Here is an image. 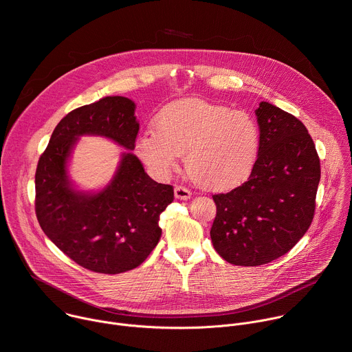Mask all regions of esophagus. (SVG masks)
I'll use <instances>...</instances> for the list:
<instances>
[{
  "instance_id": "1",
  "label": "esophagus",
  "mask_w": 352,
  "mask_h": 352,
  "mask_svg": "<svg viewBox=\"0 0 352 352\" xmlns=\"http://www.w3.org/2000/svg\"><path fill=\"white\" fill-rule=\"evenodd\" d=\"M174 195H175V197L179 199V200H188V199H190L192 192H190L188 188H185V186L177 185V186L174 188Z\"/></svg>"
}]
</instances>
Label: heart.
<instances>
[{"mask_svg":"<svg viewBox=\"0 0 352 352\" xmlns=\"http://www.w3.org/2000/svg\"><path fill=\"white\" fill-rule=\"evenodd\" d=\"M153 128L135 140V153L148 171L167 178L185 155L190 178L210 190L243 182L261 152V126L254 116L199 98L167 104Z\"/></svg>","mask_w":352,"mask_h":352,"instance_id":"b5f03b06","label":"heart"}]
</instances>
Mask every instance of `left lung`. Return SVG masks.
I'll return each instance as SVG.
<instances>
[{
    "instance_id": "left-lung-1",
    "label": "left lung",
    "mask_w": 352,
    "mask_h": 352,
    "mask_svg": "<svg viewBox=\"0 0 352 352\" xmlns=\"http://www.w3.org/2000/svg\"><path fill=\"white\" fill-rule=\"evenodd\" d=\"M255 114L261 152L252 173L235 189L213 195L212 243L236 266L269 263L305 235L320 181V160L305 125L267 102Z\"/></svg>"
}]
</instances>
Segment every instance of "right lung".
I'll return each mask as SVG.
<instances>
[{"label":"right lung","instance_id":"right-lung-1","mask_svg":"<svg viewBox=\"0 0 352 352\" xmlns=\"http://www.w3.org/2000/svg\"><path fill=\"white\" fill-rule=\"evenodd\" d=\"M136 104L107 96L67 114L36 170V216L44 234L79 266L104 274L138 267L162 236L160 214L174 200L171 185L150 178L132 153ZM103 135L126 148L116 174L98 191H82L67 166L78 138Z\"/></svg>","mask_w":352,"mask_h":352}]
</instances>
